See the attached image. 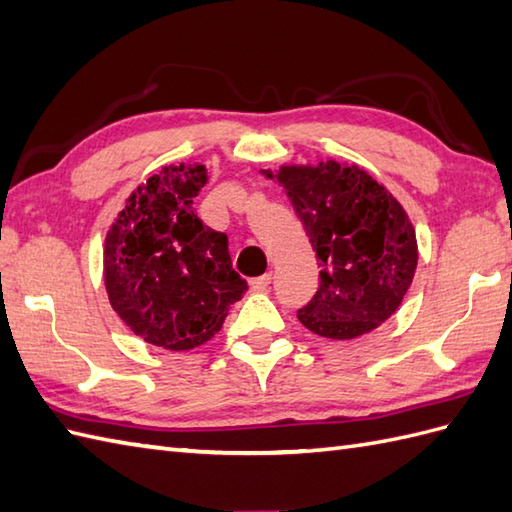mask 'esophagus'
Segmentation results:
<instances>
[{
	"instance_id": "obj_1",
	"label": "esophagus",
	"mask_w": 512,
	"mask_h": 512,
	"mask_svg": "<svg viewBox=\"0 0 512 512\" xmlns=\"http://www.w3.org/2000/svg\"><path fill=\"white\" fill-rule=\"evenodd\" d=\"M249 284H252V289H254V291H265L267 286L271 284V273H265V276L254 278V280L249 282Z\"/></svg>"
}]
</instances>
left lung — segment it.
I'll return each mask as SVG.
<instances>
[{"instance_id":"1","label":"left lung","mask_w":512,"mask_h":512,"mask_svg":"<svg viewBox=\"0 0 512 512\" xmlns=\"http://www.w3.org/2000/svg\"><path fill=\"white\" fill-rule=\"evenodd\" d=\"M276 180L321 267L319 289L297 319L336 341L376 330L402 304L417 269L415 228L404 208L365 169L334 160L282 167Z\"/></svg>"}]
</instances>
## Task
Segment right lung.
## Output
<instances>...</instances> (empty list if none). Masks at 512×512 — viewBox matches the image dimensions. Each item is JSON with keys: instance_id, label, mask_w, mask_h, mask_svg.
I'll return each instance as SVG.
<instances>
[{"instance_id": "obj_1", "label": "right lung", "mask_w": 512, "mask_h": 512, "mask_svg": "<svg viewBox=\"0 0 512 512\" xmlns=\"http://www.w3.org/2000/svg\"><path fill=\"white\" fill-rule=\"evenodd\" d=\"M204 165L162 167L112 223L104 247L108 299L143 341L184 352L221 330L247 282L232 269L228 236L197 217Z\"/></svg>"}]
</instances>
